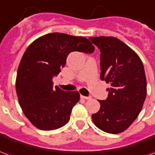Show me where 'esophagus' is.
Segmentation results:
<instances>
[{
	"instance_id": "obj_1",
	"label": "esophagus",
	"mask_w": 155,
	"mask_h": 155,
	"mask_svg": "<svg viewBox=\"0 0 155 155\" xmlns=\"http://www.w3.org/2000/svg\"><path fill=\"white\" fill-rule=\"evenodd\" d=\"M81 97L82 98V99H84V100H90V99H91V96H84V95H81Z\"/></svg>"
}]
</instances>
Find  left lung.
Wrapping results in <instances>:
<instances>
[{
    "mask_svg": "<svg viewBox=\"0 0 155 155\" xmlns=\"http://www.w3.org/2000/svg\"><path fill=\"white\" fill-rule=\"evenodd\" d=\"M90 39L101 51V79L111 85L107 99L99 101L101 108L92 114V120L106 133H121L136 120L146 98L143 64L140 56L119 39Z\"/></svg>",
    "mask_w": 155,
    "mask_h": 155,
    "instance_id": "obj_1",
    "label": "left lung"
}]
</instances>
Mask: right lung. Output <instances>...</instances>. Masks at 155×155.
<instances>
[{"mask_svg":"<svg viewBox=\"0 0 155 155\" xmlns=\"http://www.w3.org/2000/svg\"><path fill=\"white\" fill-rule=\"evenodd\" d=\"M94 51L87 38L58 32L42 35L27 47L19 64L15 90L23 113L34 126L53 130L68 123L80 93L53 88L52 78L61 72L71 52Z\"/></svg>","mask_w":155,"mask_h":155,"instance_id":"obj_1","label":"right lung"}]
</instances>
